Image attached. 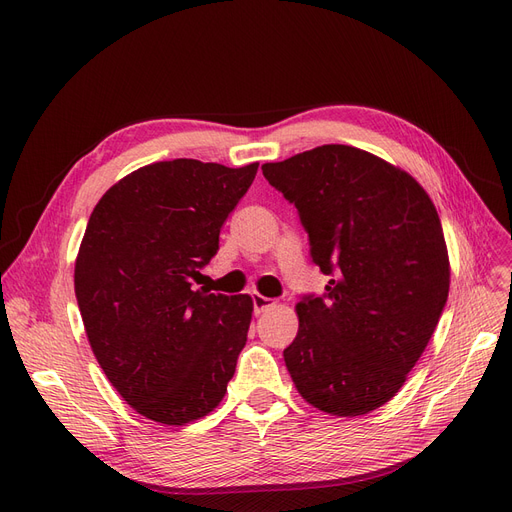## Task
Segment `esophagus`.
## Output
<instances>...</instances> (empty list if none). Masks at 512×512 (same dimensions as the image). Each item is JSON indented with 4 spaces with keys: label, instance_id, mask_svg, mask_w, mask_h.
I'll return each mask as SVG.
<instances>
[{
    "label": "esophagus",
    "instance_id": "esophagus-1",
    "mask_svg": "<svg viewBox=\"0 0 512 512\" xmlns=\"http://www.w3.org/2000/svg\"><path fill=\"white\" fill-rule=\"evenodd\" d=\"M252 302H254V314H262L264 310H269L271 306H275V300L266 298L262 294H252Z\"/></svg>",
    "mask_w": 512,
    "mask_h": 512
}]
</instances>
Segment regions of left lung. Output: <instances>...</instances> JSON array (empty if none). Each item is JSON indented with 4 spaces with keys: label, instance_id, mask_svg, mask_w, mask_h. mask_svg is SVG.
Returning <instances> with one entry per match:
<instances>
[{
    "label": "left lung",
    "instance_id": "left-lung-1",
    "mask_svg": "<svg viewBox=\"0 0 512 512\" xmlns=\"http://www.w3.org/2000/svg\"><path fill=\"white\" fill-rule=\"evenodd\" d=\"M262 175L294 204L325 296L296 304L283 350L298 394L335 417L392 400L425 352L450 289L440 216L406 170L352 145H321Z\"/></svg>",
    "mask_w": 512,
    "mask_h": 512
}]
</instances>
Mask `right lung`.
Here are the masks:
<instances>
[{"instance_id": "obj_1", "label": "right lung", "mask_w": 512, "mask_h": 512, "mask_svg": "<svg viewBox=\"0 0 512 512\" xmlns=\"http://www.w3.org/2000/svg\"><path fill=\"white\" fill-rule=\"evenodd\" d=\"M258 162L177 158L133 170L95 204L75 262L89 346L133 410L185 425L225 398L254 302L193 289Z\"/></svg>"}]
</instances>
